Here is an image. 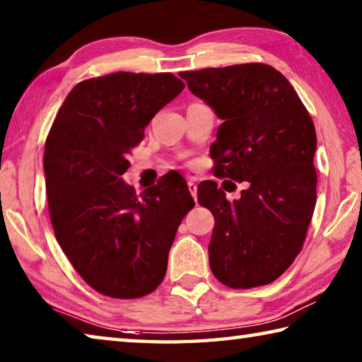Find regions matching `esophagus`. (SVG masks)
<instances>
[{"label":"esophagus","mask_w":362,"mask_h":362,"mask_svg":"<svg viewBox=\"0 0 362 362\" xmlns=\"http://www.w3.org/2000/svg\"><path fill=\"white\" fill-rule=\"evenodd\" d=\"M188 189H189V193H192L193 198L196 199V193H198V187H196L194 180H188Z\"/></svg>","instance_id":"obj_1"}]
</instances>
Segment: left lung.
Listing matches in <instances>:
<instances>
[{
    "mask_svg": "<svg viewBox=\"0 0 362 362\" xmlns=\"http://www.w3.org/2000/svg\"><path fill=\"white\" fill-rule=\"evenodd\" d=\"M180 76L223 121L209 148L212 174L247 182L233 203L217 182L198 187V203L216 218L209 244L214 276L231 289L273 283L302 250L313 217V119L272 65L241 64Z\"/></svg>",
    "mask_w": 362,
    "mask_h": 362,
    "instance_id": "1",
    "label": "left lung"
}]
</instances>
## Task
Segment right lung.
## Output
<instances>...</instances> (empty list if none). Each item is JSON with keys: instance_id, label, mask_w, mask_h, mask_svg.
Wrapping results in <instances>:
<instances>
[{"instance_id": "obj_1", "label": "right lung", "mask_w": 362, "mask_h": 362, "mask_svg": "<svg viewBox=\"0 0 362 362\" xmlns=\"http://www.w3.org/2000/svg\"><path fill=\"white\" fill-rule=\"evenodd\" d=\"M183 88L173 73L84 79L66 95L47 134L42 163L56 240L102 296L139 298L155 291L177 228L194 207L175 170L140 194L121 179L145 126Z\"/></svg>"}]
</instances>
